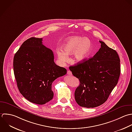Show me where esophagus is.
<instances>
[{"instance_id":"esophagus-1","label":"esophagus","mask_w":132,"mask_h":132,"mask_svg":"<svg viewBox=\"0 0 132 132\" xmlns=\"http://www.w3.org/2000/svg\"><path fill=\"white\" fill-rule=\"evenodd\" d=\"M67 73V75H70V76L72 75V72L70 70H68Z\"/></svg>"}]
</instances>
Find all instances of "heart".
Here are the masks:
<instances>
[{
    "label": "heart",
    "instance_id": "b5f03b06",
    "mask_svg": "<svg viewBox=\"0 0 132 132\" xmlns=\"http://www.w3.org/2000/svg\"><path fill=\"white\" fill-rule=\"evenodd\" d=\"M63 50L59 49L56 53L62 63L68 60V55L73 53L74 61L82 62L86 60L92 51V43L88 38L82 36H72L66 39L63 46Z\"/></svg>",
    "mask_w": 132,
    "mask_h": 132
}]
</instances>
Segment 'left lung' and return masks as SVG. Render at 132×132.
I'll return each instance as SVG.
<instances>
[{"label":"left lung","mask_w":132,"mask_h":132,"mask_svg":"<svg viewBox=\"0 0 132 132\" xmlns=\"http://www.w3.org/2000/svg\"><path fill=\"white\" fill-rule=\"evenodd\" d=\"M99 42L101 48L93 57L69 67L80 82L75 97L82 107L93 108L103 104L120 77V61L117 52L103 42Z\"/></svg>","instance_id":"obj_1"}]
</instances>
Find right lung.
Listing matches in <instances>:
<instances>
[{"instance_id": "right-lung-1", "label": "right lung", "mask_w": 132, "mask_h": 132, "mask_svg": "<svg viewBox=\"0 0 132 132\" xmlns=\"http://www.w3.org/2000/svg\"><path fill=\"white\" fill-rule=\"evenodd\" d=\"M42 38L24 41L15 54L13 69L20 94L30 102L45 104L52 99V84L67 70L54 62L53 51L43 45Z\"/></svg>"}]
</instances>
